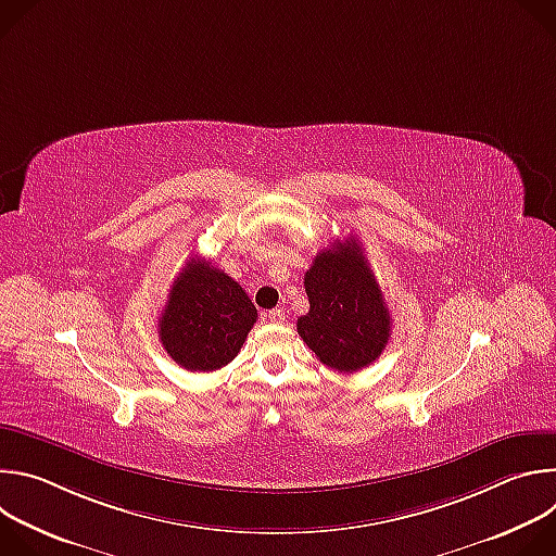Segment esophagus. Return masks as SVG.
<instances>
[{"label": "esophagus", "mask_w": 556, "mask_h": 556, "mask_svg": "<svg viewBox=\"0 0 556 556\" xmlns=\"http://www.w3.org/2000/svg\"><path fill=\"white\" fill-rule=\"evenodd\" d=\"M264 316H266V321H270V324H283L286 321V312L281 307L268 309Z\"/></svg>", "instance_id": "34e87169"}]
</instances>
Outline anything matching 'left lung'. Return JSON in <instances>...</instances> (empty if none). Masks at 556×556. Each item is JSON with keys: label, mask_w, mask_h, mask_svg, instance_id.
Returning a JSON list of instances; mask_svg holds the SVG:
<instances>
[{"label": "left lung", "mask_w": 556, "mask_h": 556, "mask_svg": "<svg viewBox=\"0 0 556 556\" xmlns=\"http://www.w3.org/2000/svg\"><path fill=\"white\" fill-rule=\"evenodd\" d=\"M303 283L309 301L296 319L303 343L339 371L371 365L389 343L391 319L356 237L316 253Z\"/></svg>", "instance_id": "obj_1"}]
</instances>
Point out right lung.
<instances>
[{"mask_svg":"<svg viewBox=\"0 0 556 556\" xmlns=\"http://www.w3.org/2000/svg\"><path fill=\"white\" fill-rule=\"evenodd\" d=\"M257 321L244 288L208 262L189 260L157 319L165 352L189 371H213L242 350Z\"/></svg>","mask_w":556,"mask_h":556,"instance_id":"right-lung-1","label":"right lung"}]
</instances>
